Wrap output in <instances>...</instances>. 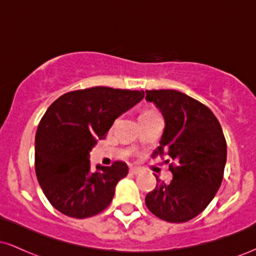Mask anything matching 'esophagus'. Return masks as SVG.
I'll use <instances>...</instances> for the list:
<instances>
[{
	"mask_svg": "<svg viewBox=\"0 0 256 256\" xmlns=\"http://www.w3.org/2000/svg\"><path fill=\"white\" fill-rule=\"evenodd\" d=\"M142 172V170L140 168H138V167H131L130 168V173H132V174H140V173Z\"/></svg>",
	"mask_w": 256,
	"mask_h": 256,
	"instance_id": "1",
	"label": "esophagus"
}]
</instances>
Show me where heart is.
I'll return each mask as SVG.
<instances>
[{"label": "heart", "instance_id": "obj_1", "mask_svg": "<svg viewBox=\"0 0 256 256\" xmlns=\"http://www.w3.org/2000/svg\"><path fill=\"white\" fill-rule=\"evenodd\" d=\"M146 114H154V112H152V110H146V112H143L142 116H146Z\"/></svg>", "mask_w": 256, "mask_h": 256}]
</instances>
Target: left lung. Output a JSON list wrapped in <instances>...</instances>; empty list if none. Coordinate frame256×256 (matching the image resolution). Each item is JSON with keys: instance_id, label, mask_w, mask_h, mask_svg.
Returning a JSON list of instances; mask_svg holds the SVG:
<instances>
[{"instance_id": "8db88e82", "label": "left lung", "mask_w": 256, "mask_h": 256, "mask_svg": "<svg viewBox=\"0 0 256 256\" xmlns=\"http://www.w3.org/2000/svg\"><path fill=\"white\" fill-rule=\"evenodd\" d=\"M165 119V128L154 156L168 155L173 179L156 176V186L146 196L148 210L170 222H185L210 204L222 180L226 140L212 110L177 90H146ZM168 162V160H167Z\"/></svg>"}]
</instances>
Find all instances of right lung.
Segmentation results:
<instances>
[{"label": "right lung", "instance_id": "obj_1", "mask_svg": "<svg viewBox=\"0 0 256 256\" xmlns=\"http://www.w3.org/2000/svg\"><path fill=\"white\" fill-rule=\"evenodd\" d=\"M144 98V91L95 86L60 96L40 120L34 140V168L44 195L72 218L96 216L110 206L128 167L116 161L91 171L90 152L114 120Z\"/></svg>", "mask_w": 256, "mask_h": 256}]
</instances>
